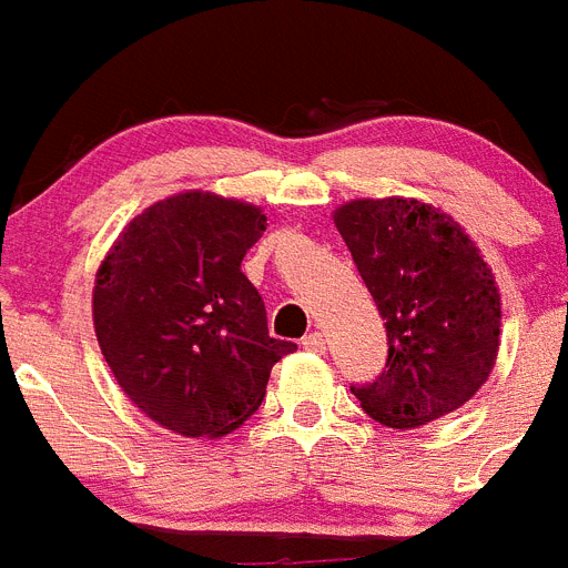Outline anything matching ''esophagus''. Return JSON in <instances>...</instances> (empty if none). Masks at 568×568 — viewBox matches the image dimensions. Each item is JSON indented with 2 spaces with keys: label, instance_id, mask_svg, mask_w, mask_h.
I'll list each match as a JSON object with an SVG mask.
<instances>
[{
  "label": "esophagus",
  "instance_id": "esophagus-1",
  "mask_svg": "<svg viewBox=\"0 0 568 568\" xmlns=\"http://www.w3.org/2000/svg\"><path fill=\"white\" fill-rule=\"evenodd\" d=\"M302 346H305L307 352H325V337H322L320 331H313V334H307V337L302 339Z\"/></svg>",
  "mask_w": 568,
  "mask_h": 568
}]
</instances>
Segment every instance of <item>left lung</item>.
Returning <instances> with one entry per match:
<instances>
[{"label": "left lung", "instance_id": "8db88e82", "mask_svg": "<svg viewBox=\"0 0 568 568\" xmlns=\"http://www.w3.org/2000/svg\"><path fill=\"white\" fill-rule=\"evenodd\" d=\"M387 328V366L352 384L363 410L416 428L466 405L498 352L493 272L446 213L413 199H361L334 213Z\"/></svg>", "mask_w": 568, "mask_h": 568}]
</instances>
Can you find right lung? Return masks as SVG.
<instances>
[{
    "instance_id": "add662e5",
    "label": "right lung",
    "mask_w": 568,
    "mask_h": 568,
    "mask_svg": "<svg viewBox=\"0 0 568 568\" xmlns=\"http://www.w3.org/2000/svg\"><path fill=\"white\" fill-rule=\"evenodd\" d=\"M266 231L257 207L179 193L146 207L104 257L93 290L102 355L125 396L181 437H222L266 396L296 343L270 334L240 263Z\"/></svg>"
}]
</instances>
